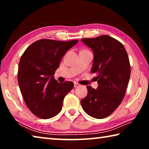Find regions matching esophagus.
Segmentation results:
<instances>
[{
    "instance_id": "34e87169",
    "label": "esophagus",
    "mask_w": 149,
    "mask_h": 149,
    "mask_svg": "<svg viewBox=\"0 0 149 149\" xmlns=\"http://www.w3.org/2000/svg\"><path fill=\"white\" fill-rule=\"evenodd\" d=\"M79 86H80V85L78 84V83H76V82L74 83V87H79Z\"/></svg>"
}]
</instances>
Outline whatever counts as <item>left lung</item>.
<instances>
[{
    "label": "left lung",
    "instance_id": "obj_1",
    "mask_svg": "<svg viewBox=\"0 0 149 149\" xmlns=\"http://www.w3.org/2000/svg\"><path fill=\"white\" fill-rule=\"evenodd\" d=\"M81 41L94 52L91 72L97 74L99 87L87 86V95L81 104L90 116L102 119L112 114L125 97L131 74L129 57L122 42L108 35Z\"/></svg>",
    "mask_w": 149,
    "mask_h": 149
}]
</instances>
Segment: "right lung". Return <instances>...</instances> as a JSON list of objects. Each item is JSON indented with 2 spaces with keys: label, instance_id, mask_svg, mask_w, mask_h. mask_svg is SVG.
Here are the masks:
<instances>
[{
  "label": "right lung",
  "instance_id": "obj_1",
  "mask_svg": "<svg viewBox=\"0 0 149 149\" xmlns=\"http://www.w3.org/2000/svg\"><path fill=\"white\" fill-rule=\"evenodd\" d=\"M78 40L69 41L41 39L27 48L20 58L17 81L29 110L41 119H49L61 111L65 96L74 85L60 84L54 74L64 55Z\"/></svg>",
  "mask_w": 149,
  "mask_h": 149
}]
</instances>
